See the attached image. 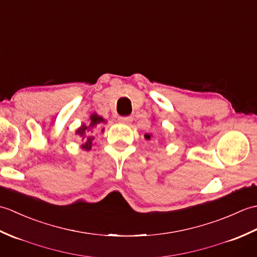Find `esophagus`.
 <instances>
[{
	"instance_id": "obj_1",
	"label": "esophagus",
	"mask_w": 257,
	"mask_h": 257,
	"mask_svg": "<svg viewBox=\"0 0 257 257\" xmlns=\"http://www.w3.org/2000/svg\"><path fill=\"white\" fill-rule=\"evenodd\" d=\"M118 120H119V122H121V123H130L133 121V117H130V116H128V117H119L118 118Z\"/></svg>"
}]
</instances>
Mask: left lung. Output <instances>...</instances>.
Listing matches in <instances>:
<instances>
[{
    "label": "left lung",
    "mask_w": 257,
    "mask_h": 257,
    "mask_svg": "<svg viewBox=\"0 0 257 257\" xmlns=\"http://www.w3.org/2000/svg\"><path fill=\"white\" fill-rule=\"evenodd\" d=\"M151 137H152V135H151V134H146V135H145V138H146L147 140L151 139Z\"/></svg>",
    "instance_id": "left-lung-1"
}]
</instances>
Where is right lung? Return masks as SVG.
I'll return each instance as SVG.
<instances>
[{
    "label": "right lung",
    "instance_id": "obj_1",
    "mask_svg": "<svg viewBox=\"0 0 257 257\" xmlns=\"http://www.w3.org/2000/svg\"><path fill=\"white\" fill-rule=\"evenodd\" d=\"M103 122H106V120L103 119L101 116H99V114H97V113H92L89 117L88 122L83 123L77 130H76V134H77L79 137L83 138V140L86 139L85 143L80 146L81 149L86 150V151L91 149L92 140H94L95 137L90 136V134L94 132L97 125H100V123H103ZM101 133H103V128L101 129Z\"/></svg>",
    "mask_w": 257,
    "mask_h": 257
}]
</instances>
